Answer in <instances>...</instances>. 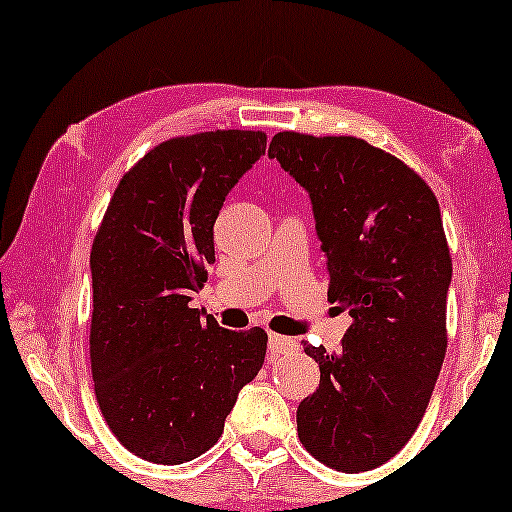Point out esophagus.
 <instances>
[{
	"instance_id": "34e87169",
	"label": "esophagus",
	"mask_w": 512,
	"mask_h": 512,
	"mask_svg": "<svg viewBox=\"0 0 512 512\" xmlns=\"http://www.w3.org/2000/svg\"><path fill=\"white\" fill-rule=\"evenodd\" d=\"M268 349L272 354H291L298 349V342L293 338H286V335L270 333L268 335Z\"/></svg>"
}]
</instances>
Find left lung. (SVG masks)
<instances>
[{
    "label": "left lung",
    "instance_id": "8db88e82",
    "mask_svg": "<svg viewBox=\"0 0 512 512\" xmlns=\"http://www.w3.org/2000/svg\"><path fill=\"white\" fill-rule=\"evenodd\" d=\"M268 156L310 195L328 300L352 317L340 352L305 345L321 380L298 405V438L335 471H370L412 438L445 359L452 261L438 200L356 137L277 132Z\"/></svg>",
    "mask_w": 512,
    "mask_h": 512
}]
</instances>
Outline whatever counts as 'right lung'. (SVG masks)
<instances>
[{
	"label": "right lung",
	"instance_id": "1",
	"mask_svg": "<svg viewBox=\"0 0 512 512\" xmlns=\"http://www.w3.org/2000/svg\"><path fill=\"white\" fill-rule=\"evenodd\" d=\"M263 153L251 130L158 144L121 179L95 235V396L121 445L153 464L207 452L263 366V328L228 331L191 307L214 263L216 216Z\"/></svg>",
	"mask_w": 512,
	"mask_h": 512
}]
</instances>
